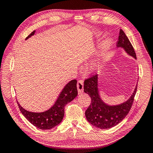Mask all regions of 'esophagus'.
<instances>
[{
  "mask_svg": "<svg viewBox=\"0 0 153 153\" xmlns=\"http://www.w3.org/2000/svg\"><path fill=\"white\" fill-rule=\"evenodd\" d=\"M77 87L79 94H81V93L83 92V90H84V82H83V80H79L77 82Z\"/></svg>",
  "mask_w": 153,
  "mask_h": 153,
  "instance_id": "34e87169",
  "label": "esophagus"
}]
</instances>
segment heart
Instances as JSON below:
<instances>
[{
	"label": "heart",
	"instance_id": "obj_1",
	"mask_svg": "<svg viewBox=\"0 0 153 153\" xmlns=\"http://www.w3.org/2000/svg\"><path fill=\"white\" fill-rule=\"evenodd\" d=\"M111 46H112V40L110 38L106 39L102 43L101 49L98 56L90 63L89 69L90 71H96L101 67L103 62L109 57Z\"/></svg>",
	"mask_w": 153,
	"mask_h": 153
}]
</instances>
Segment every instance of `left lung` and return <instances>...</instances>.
<instances>
[{
  "mask_svg": "<svg viewBox=\"0 0 153 153\" xmlns=\"http://www.w3.org/2000/svg\"><path fill=\"white\" fill-rule=\"evenodd\" d=\"M129 56L136 59L134 49L123 31L120 30L117 45ZM98 76L95 75L84 81V91L91 98V103L85 115L88 121L100 129H110L117 126L128 115L132 106L137 86L131 97L126 101L116 105H109L103 101L98 88Z\"/></svg>",
  "mask_w": 153,
  "mask_h": 153,
  "instance_id": "obj_1",
  "label": "left lung"
}]
</instances>
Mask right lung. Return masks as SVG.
<instances>
[{
  "instance_id": "right-lung-1",
  "label": "right lung",
  "mask_w": 153,
  "mask_h": 153,
  "mask_svg": "<svg viewBox=\"0 0 153 153\" xmlns=\"http://www.w3.org/2000/svg\"><path fill=\"white\" fill-rule=\"evenodd\" d=\"M35 32V30L33 31L25 40L34 34ZM77 96V80L73 79L65 86L55 104L44 112L36 113L28 111L17 102L21 112L32 125L40 129H51L61 122L64 117L65 107L67 103L71 102Z\"/></svg>"
}]
</instances>
